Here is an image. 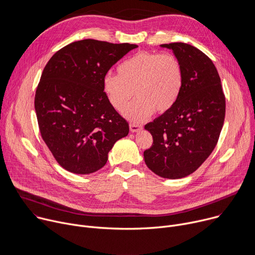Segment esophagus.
<instances>
[{
	"instance_id": "obj_1",
	"label": "esophagus",
	"mask_w": 255,
	"mask_h": 255,
	"mask_svg": "<svg viewBox=\"0 0 255 255\" xmlns=\"http://www.w3.org/2000/svg\"><path fill=\"white\" fill-rule=\"evenodd\" d=\"M130 131L131 132H138L142 129V126L139 125V124H136V123H130Z\"/></svg>"
}]
</instances>
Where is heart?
I'll list each match as a JSON object with an SVG mask.
<instances>
[{
  "instance_id": "1",
  "label": "heart",
  "mask_w": 255,
  "mask_h": 255,
  "mask_svg": "<svg viewBox=\"0 0 255 255\" xmlns=\"http://www.w3.org/2000/svg\"><path fill=\"white\" fill-rule=\"evenodd\" d=\"M118 76L108 74L103 80L104 92L118 111L127 106L134 93L137 98L125 114L142 121L154 113H164L177 101L184 84V69L172 53L141 51L123 61Z\"/></svg>"
}]
</instances>
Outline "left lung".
<instances>
[{"mask_svg":"<svg viewBox=\"0 0 255 255\" xmlns=\"http://www.w3.org/2000/svg\"><path fill=\"white\" fill-rule=\"evenodd\" d=\"M172 49L184 69L180 95L168 111L145 125L153 138L143 152L149 169L164 178L196 171L214 150L225 119V95L212 60L193 45L161 44Z\"/></svg>","mask_w":255,"mask_h":255,"instance_id":"left-lung-1","label":"left lung"}]
</instances>
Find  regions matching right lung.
<instances>
[{"instance_id":"right-lung-1","label":"right lung","mask_w":255,"mask_h":255,"mask_svg":"<svg viewBox=\"0 0 255 255\" xmlns=\"http://www.w3.org/2000/svg\"><path fill=\"white\" fill-rule=\"evenodd\" d=\"M136 44L95 39L72 42L52 55L35 94L41 137L64 169L88 174L102 168L128 122L109 102L107 72Z\"/></svg>"}]
</instances>
